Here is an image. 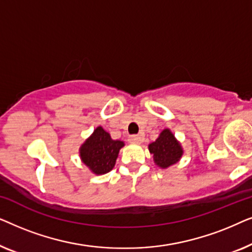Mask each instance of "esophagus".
Here are the masks:
<instances>
[{"instance_id":"obj_1","label":"esophagus","mask_w":252,"mask_h":252,"mask_svg":"<svg viewBox=\"0 0 252 252\" xmlns=\"http://www.w3.org/2000/svg\"><path fill=\"white\" fill-rule=\"evenodd\" d=\"M128 141L130 143L137 144V143H140L141 141H142V137H141V135H130L128 137Z\"/></svg>"}]
</instances>
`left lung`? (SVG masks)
<instances>
[{"label": "left lung", "instance_id": "1", "mask_svg": "<svg viewBox=\"0 0 252 252\" xmlns=\"http://www.w3.org/2000/svg\"><path fill=\"white\" fill-rule=\"evenodd\" d=\"M149 151L154 155L155 164L160 168L178 163L184 154L181 144L168 128L161 130L158 139L149 144Z\"/></svg>", "mask_w": 252, "mask_h": 252}]
</instances>
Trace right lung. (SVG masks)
<instances>
[{
  "label": "right lung",
  "instance_id": "right-lung-1",
  "mask_svg": "<svg viewBox=\"0 0 252 252\" xmlns=\"http://www.w3.org/2000/svg\"><path fill=\"white\" fill-rule=\"evenodd\" d=\"M125 146L123 141L112 140L101 126L80 147V158L94 174L108 173L115 167L119 150Z\"/></svg>",
  "mask_w": 252,
  "mask_h": 252
}]
</instances>
